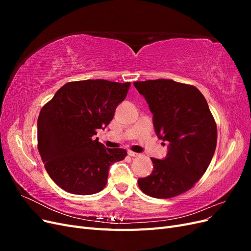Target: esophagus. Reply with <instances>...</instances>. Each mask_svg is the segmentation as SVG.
Segmentation results:
<instances>
[{
    "label": "esophagus",
    "instance_id": "1",
    "mask_svg": "<svg viewBox=\"0 0 251 251\" xmlns=\"http://www.w3.org/2000/svg\"><path fill=\"white\" fill-rule=\"evenodd\" d=\"M127 155L131 156V157H138V156H140V154L135 153V151H127Z\"/></svg>",
    "mask_w": 251,
    "mask_h": 251
}]
</instances>
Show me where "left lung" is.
Segmentation results:
<instances>
[{
  "mask_svg": "<svg viewBox=\"0 0 251 251\" xmlns=\"http://www.w3.org/2000/svg\"><path fill=\"white\" fill-rule=\"evenodd\" d=\"M153 114L159 139L169 142L162 160L151 158L153 172L138 179L141 191L168 199L191 189L206 172L217 147V126L206 100L194 86L172 79L135 81Z\"/></svg>",
  "mask_w": 251,
  "mask_h": 251,
  "instance_id": "obj_1",
  "label": "left lung"
}]
</instances>
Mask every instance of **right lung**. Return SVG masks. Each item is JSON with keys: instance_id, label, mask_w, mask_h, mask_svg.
Returning a JSON list of instances; mask_svg holds the SVG:
<instances>
[{"instance_id": "obj_1", "label": "right lung", "mask_w": 251, "mask_h": 251, "mask_svg": "<svg viewBox=\"0 0 251 251\" xmlns=\"http://www.w3.org/2000/svg\"><path fill=\"white\" fill-rule=\"evenodd\" d=\"M130 85L104 79L70 81L42 108L37 149L50 178L64 191H102L110 166L126 156V150L105 148L94 135L110 124Z\"/></svg>"}]
</instances>
